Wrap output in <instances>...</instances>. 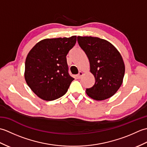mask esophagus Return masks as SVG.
<instances>
[{
	"label": "esophagus",
	"mask_w": 147,
	"mask_h": 147,
	"mask_svg": "<svg viewBox=\"0 0 147 147\" xmlns=\"http://www.w3.org/2000/svg\"><path fill=\"white\" fill-rule=\"evenodd\" d=\"M83 75V72L80 71L78 74V78H81V77H82Z\"/></svg>",
	"instance_id": "34e87169"
}]
</instances>
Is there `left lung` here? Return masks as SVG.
<instances>
[{
	"instance_id": "8db88e82",
	"label": "left lung",
	"mask_w": 147,
	"mask_h": 147,
	"mask_svg": "<svg viewBox=\"0 0 147 147\" xmlns=\"http://www.w3.org/2000/svg\"><path fill=\"white\" fill-rule=\"evenodd\" d=\"M80 47L90 62V71L95 77V84L86 88L88 96L104 100L113 96L123 82L125 65L120 52L111 43L92 36L77 37Z\"/></svg>"
}]
</instances>
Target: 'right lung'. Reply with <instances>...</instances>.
I'll return each mask as SVG.
<instances>
[{"instance_id":"1","label":"right lung","mask_w":147,"mask_h":147,"mask_svg":"<svg viewBox=\"0 0 147 147\" xmlns=\"http://www.w3.org/2000/svg\"><path fill=\"white\" fill-rule=\"evenodd\" d=\"M76 42V36L46 38L30 50L26 58L24 79L39 98L54 100L67 92L74 79L68 73L66 55Z\"/></svg>"}]
</instances>
